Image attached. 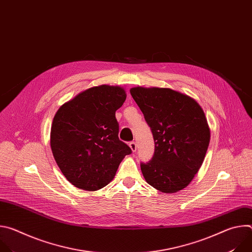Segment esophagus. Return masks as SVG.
Masks as SVG:
<instances>
[{"mask_svg": "<svg viewBox=\"0 0 252 252\" xmlns=\"http://www.w3.org/2000/svg\"><path fill=\"white\" fill-rule=\"evenodd\" d=\"M128 146H129V148H130V150H131L132 152H135V151H136V143H135V141H130Z\"/></svg>", "mask_w": 252, "mask_h": 252, "instance_id": "1", "label": "esophagus"}]
</instances>
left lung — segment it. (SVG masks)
<instances>
[{"mask_svg": "<svg viewBox=\"0 0 252 252\" xmlns=\"http://www.w3.org/2000/svg\"><path fill=\"white\" fill-rule=\"evenodd\" d=\"M130 94L152 129L155 154L140 162L149 185L174 193L189 185L200 168L210 131L200 105L190 96L162 88H132Z\"/></svg>", "mask_w": 252, "mask_h": 252, "instance_id": "1", "label": "left lung"}]
</instances>
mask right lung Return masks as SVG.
<instances>
[{"instance_id": "obj_1", "label": "right lung", "mask_w": 252, "mask_h": 252, "mask_svg": "<svg viewBox=\"0 0 252 252\" xmlns=\"http://www.w3.org/2000/svg\"><path fill=\"white\" fill-rule=\"evenodd\" d=\"M126 98L120 87L91 88L63 104L51 128V148L61 171L81 189L109 185L130 148L119 138L116 112Z\"/></svg>"}]
</instances>
